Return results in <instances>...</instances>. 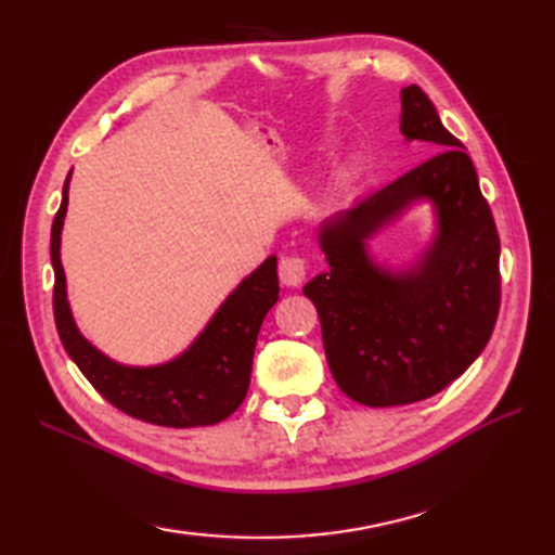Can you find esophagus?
<instances>
[{
	"label": "esophagus",
	"mask_w": 555,
	"mask_h": 555,
	"mask_svg": "<svg viewBox=\"0 0 555 555\" xmlns=\"http://www.w3.org/2000/svg\"><path fill=\"white\" fill-rule=\"evenodd\" d=\"M305 269H308V264H305L302 257H298V255L281 257V262H279L281 284H284V286H300L302 279H305Z\"/></svg>",
	"instance_id": "34e87169"
}]
</instances>
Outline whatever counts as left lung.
<instances>
[{
  "label": "left lung",
  "instance_id": "8db88e82",
  "mask_svg": "<svg viewBox=\"0 0 555 555\" xmlns=\"http://www.w3.org/2000/svg\"><path fill=\"white\" fill-rule=\"evenodd\" d=\"M400 133L441 152L326 219L328 269L302 288L322 322L340 391L370 408L408 405L455 382L489 344L501 305V241L465 145L422 88L400 90ZM429 198L437 235L408 270L376 266L366 241Z\"/></svg>",
  "mask_w": 555,
  "mask_h": 555
}]
</instances>
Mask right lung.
I'll return each instance as SVG.
<instances>
[{
  "mask_svg": "<svg viewBox=\"0 0 555 555\" xmlns=\"http://www.w3.org/2000/svg\"><path fill=\"white\" fill-rule=\"evenodd\" d=\"M66 176L62 207L52 223L54 322L68 358L86 379L126 415L159 427H207L233 415L250 386L253 356L259 326L279 300L276 257H267L238 288L221 302L193 346L155 367H128L104 356L78 332L66 298L62 267V227L68 205Z\"/></svg>",
  "mask_w": 555,
  "mask_h": 555,
  "instance_id": "1",
  "label": "right lung"
}]
</instances>
